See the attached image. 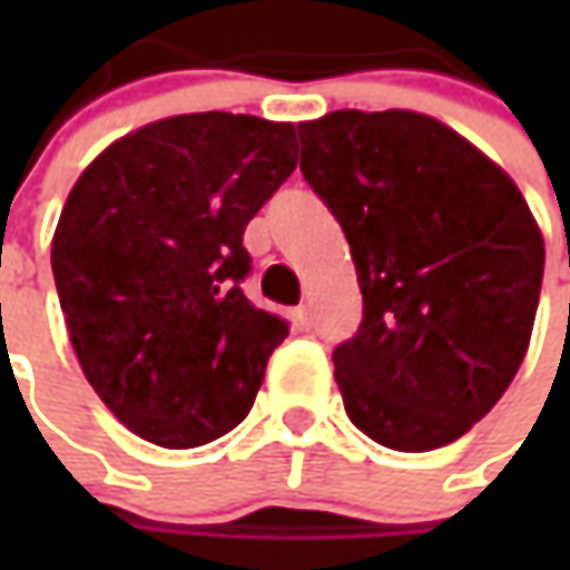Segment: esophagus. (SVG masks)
Returning a JSON list of instances; mask_svg holds the SVG:
<instances>
[{
    "mask_svg": "<svg viewBox=\"0 0 570 570\" xmlns=\"http://www.w3.org/2000/svg\"><path fill=\"white\" fill-rule=\"evenodd\" d=\"M292 320H295V326H301V330H311V326H314V317H311V311H307L304 304L292 311Z\"/></svg>",
    "mask_w": 570,
    "mask_h": 570,
    "instance_id": "34e87169",
    "label": "esophagus"
}]
</instances>
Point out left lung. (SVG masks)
Returning a JSON list of instances; mask_svg holds the SVG:
<instances>
[{"mask_svg":"<svg viewBox=\"0 0 570 570\" xmlns=\"http://www.w3.org/2000/svg\"><path fill=\"white\" fill-rule=\"evenodd\" d=\"M297 136L362 285V326L333 352L345 412L383 448H444L527 355L546 266L537 218L501 167L425 114L333 110Z\"/></svg>","mask_w":570,"mask_h":570,"instance_id":"8db88e82","label":"left lung"}]
</instances>
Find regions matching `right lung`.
Wrapping results in <instances>:
<instances>
[{"instance_id": "1", "label": "right lung", "mask_w": 570, "mask_h": 570, "mask_svg": "<svg viewBox=\"0 0 570 570\" xmlns=\"http://www.w3.org/2000/svg\"><path fill=\"white\" fill-rule=\"evenodd\" d=\"M295 167L292 122L208 110L122 136L76 180L53 234L59 307L132 434L187 450L247 419L288 323L240 292L244 230Z\"/></svg>"}]
</instances>
